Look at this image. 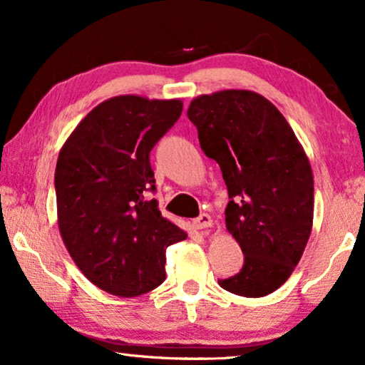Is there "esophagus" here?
Returning a JSON list of instances; mask_svg holds the SVG:
<instances>
[{
	"label": "esophagus",
	"instance_id": "esophagus-1",
	"mask_svg": "<svg viewBox=\"0 0 365 365\" xmlns=\"http://www.w3.org/2000/svg\"><path fill=\"white\" fill-rule=\"evenodd\" d=\"M192 226H194V229H207L212 226V219L209 214H201V216L194 219Z\"/></svg>",
	"mask_w": 365,
	"mask_h": 365
}]
</instances>
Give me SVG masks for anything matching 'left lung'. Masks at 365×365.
I'll return each mask as SVG.
<instances>
[{
	"mask_svg": "<svg viewBox=\"0 0 365 365\" xmlns=\"http://www.w3.org/2000/svg\"><path fill=\"white\" fill-rule=\"evenodd\" d=\"M187 118L201 149L227 186L226 227L244 266L219 286L242 297L267 296L291 277L312 231L314 178L286 118L261 94L224 89L194 98Z\"/></svg>",
	"mask_w": 365,
	"mask_h": 365,
	"instance_id": "left-lung-1",
	"label": "left lung"
}]
</instances>
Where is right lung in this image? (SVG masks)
Returning <instances> with one entry per match:
<instances>
[{"instance_id":"add662e5","label":"right lung","mask_w":365,"mask_h":365,"mask_svg":"<svg viewBox=\"0 0 365 365\" xmlns=\"http://www.w3.org/2000/svg\"><path fill=\"white\" fill-rule=\"evenodd\" d=\"M181 113V99L109 98L59 151V234L79 271L113 296L136 297L161 286L166 249L187 237L148 196L156 189L149 153Z\"/></svg>"}]
</instances>
